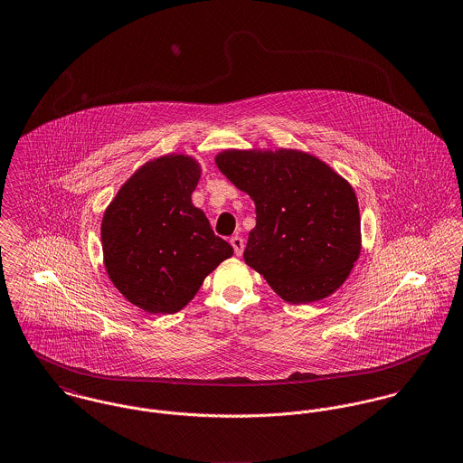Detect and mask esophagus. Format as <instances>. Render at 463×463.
I'll return each mask as SVG.
<instances>
[{
  "mask_svg": "<svg viewBox=\"0 0 463 463\" xmlns=\"http://www.w3.org/2000/svg\"><path fill=\"white\" fill-rule=\"evenodd\" d=\"M231 245H232V249H234V254H236V256H241V254H243V249H245L243 238L232 236V238H231Z\"/></svg>",
  "mask_w": 463,
  "mask_h": 463,
  "instance_id": "esophagus-1",
  "label": "esophagus"
}]
</instances>
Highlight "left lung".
<instances>
[{
	"label": "left lung",
	"mask_w": 463,
	"mask_h": 463,
	"mask_svg": "<svg viewBox=\"0 0 463 463\" xmlns=\"http://www.w3.org/2000/svg\"><path fill=\"white\" fill-rule=\"evenodd\" d=\"M214 161L256 204L245 262L289 304L332 295L360 254L359 203L350 183L293 149H229Z\"/></svg>",
	"instance_id": "left-lung-1"
}]
</instances>
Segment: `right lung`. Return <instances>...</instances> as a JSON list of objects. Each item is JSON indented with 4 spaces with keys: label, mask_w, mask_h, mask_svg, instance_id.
I'll use <instances>...</instances> for the list:
<instances>
[{
    "label": "right lung",
    "mask_w": 463,
    "mask_h": 463,
    "mask_svg": "<svg viewBox=\"0 0 463 463\" xmlns=\"http://www.w3.org/2000/svg\"><path fill=\"white\" fill-rule=\"evenodd\" d=\"M201 165L184 155L153 159L118 190L101 223L104 266L137 307L174 314L201 289L232 247L192 204Z\"/></svg>",
    "instance_id": "1"
}]
</instances>
